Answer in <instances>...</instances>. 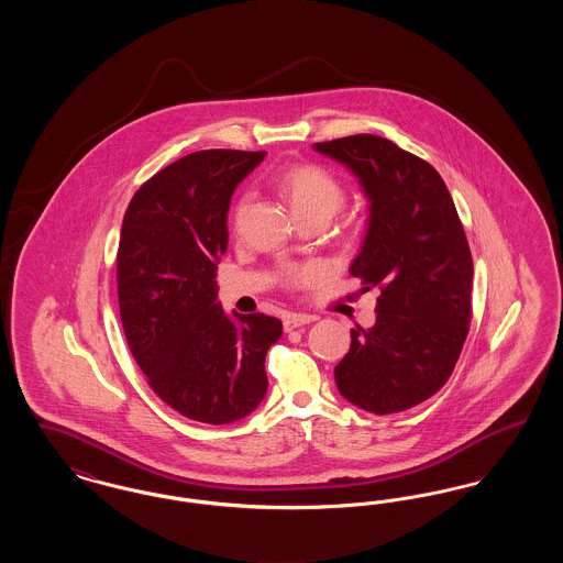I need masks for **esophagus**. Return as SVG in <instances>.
<instances>
[{
  "mask_svg": "<svg viewBox=\"0 0 563 563\" xmlns=\"http://www.w3.org/2000/svg\"><path fill=\"white\" fill-rule=\"evenodd\" d=\"M314 321V317H310V314H287L285 317V321H283V327H285V331H294V329H299V327H303V324H310V322Z\"/></svg>",
  "mask_w": 563,
  "mask_h": 563,
  "instance_id": "obj_1",
  "label": "esophagus"
}]
</instances>
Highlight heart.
I'll return each instance as SVG.
<instances>
[{"label":"heart","instance_id":"1","mask_svg":"<svg viewBox=\"0 0 563 563\" xmlns=\"http://www.w3.org/2000/svg\"><path fill=\"white\" fill-rule=\"evenodd\" d=\"M280 191L291 205L295 217L306 214H322L331 219L335 211L344 205L346 191L342 184L321 166L314 164H301L294 166L278 179ZM246 207V198H242L239 205V214Z\"/></svg>","mask_w":563,"mask_h":563}]
</instances>
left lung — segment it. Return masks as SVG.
I'll return each mask as SVG.
<instances>
[{
	"instance_id": "8db88e82",
	"label": "left lung",
	"mask_w": 563,
	"mask_h": 563,
	"mask_svg": "<svg viewBox=\"0 0 563 563\" xmlns=\"http://www.w3.org/2000/svg\"><path fill=\"white\" fill-rule=\"evenodd\" d=\"M312 150L346 166L369 214L350 274L377 287L374 327L350 331L335 367L340 395L377 416L432 397L452 375L471 322L473 260L441 175L375 134Z\"/></svg>"
}]
</instances>
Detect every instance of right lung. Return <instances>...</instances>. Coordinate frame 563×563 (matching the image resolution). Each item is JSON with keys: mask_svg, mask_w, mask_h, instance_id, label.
Here are the masks:
<instances>
[{"mask_svg": "<svg viewBox=\"0 0 563 563\" xmlns=\"http://www.w3.org/2000/svg\"><path fill=\"white\" fill-rule=\"evenodd\" d=\"M264 156L188 154L139 188L122 221L118 299L134 361L162 401L205 424L257 409L268 390L266 354L283 335L268 314H228L214 280L232 194Z\"/></svg>", "mask_w": 563, "mask_h": 563, "instance_id": "add662e5", "label": "right lung"}]
</instances>
